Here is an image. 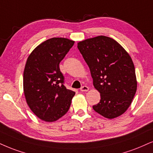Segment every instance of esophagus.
Here are the masks:
<instances>
[{"mask_svg": "<svg viewBox=\"0 0 153 153\" xmlns=\"http://www.w3.org/2000/svg\"><path fill=\"white\" fill-rule=\"evenodd\" d=\"M81 91H88V87L86 86H83L82 88H80Z\"/></svg>", "mask_w": 153, "mask_h": 153, "instance_id": "1", "label": "esophagus"}]
</instances>
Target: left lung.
Instances as JSON below:
<instances>
[{
	"instance_id": "1",
	"label": "left lung",
	"mask_w": 153,
	"mask_h": 153,
	"mask_svg": "<svg viewBox=\"0 0 153 153\" xmlns=\"http://www.w3.org/2000/svg\"><path fill=\"white\" fill-rule=\"evenodd\" d=\"M101 100L94 110L107 118L120 116L128 108L137 90L131 57L116 40L98 36L78 43Z\"/></svg>"
}]
</instances>
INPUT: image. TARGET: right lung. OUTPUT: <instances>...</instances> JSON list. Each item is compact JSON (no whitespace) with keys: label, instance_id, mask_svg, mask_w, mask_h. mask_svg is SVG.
<instances>
[{"label":"right lung","instance_id":"obj_1","mask_svg":"<svg viewBox=\"0 0 153 153\" xmlns=\"http://www.w3.org/2000/svg\"><path fill=\"white\" fill-rule=\"evenodd\" d=\"M74 42L67 38L47 39L28 56L23 74V88L30 108L38 118L53 122L69 111L75 92L65 86L59 63Z\"/></svg>","mask_w":153,"mask_h":153}]
</instances>
